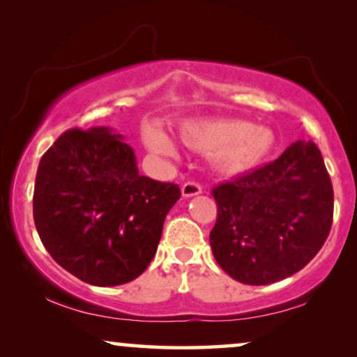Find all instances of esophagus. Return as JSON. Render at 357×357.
Returning a JSON list of instances; mask_svg holds the SVG:
<instances>
[{
	"mask_svg": "<svg viewBox=\"0 0 357 357\" xmlns=\"http://www.w3.org/2000/svg\"><path fill=\"white\" fill-rule=\"evenodd\" d=\"M201 192H202L201 184L196 183V181L184 183L183 188H181L183 197H192V196H197V194H201Z\"/></svg>",
	"mask_w": 357,
	"mask_h": 357,
	"instance_id": "34e87169",
	"label": "esophagus"
}]
</instances>
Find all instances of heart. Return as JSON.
Listing matches in <instances>:
<instances>
[{"mask_svg":"<svg viewBox=\"0 0 357 357\" xmlns=\"http://www.w3.org/2000/svg\"><path fill=\"white\" fill-rule=\"evenodd\" d=\"M184 145L197 151H212L218 165L229 171H245L260 165L272 151L275 137L267 126L250 125L238 119L188 120L179 126ZM145 145L160 155H174L168 135L151 125L143 132Z\"/></svg>","mask_w":357,"mask_h":357,"instance_id":"b5f03b06","label":"heart"}]
</instances>
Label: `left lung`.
Returning a JSON list of instances; mask_svg holds the SVG:
<instances>
[{"label":"left lung","mask_w":357,"mask_h":357,"mask_svg":"<svg viewBox=\"0 0 357 357\" xmlns=\"http://www.w3.org/2000/svg\"><path fill=\"white\" fill-rule=\"evenodd\" d=\"M218 220L209 242L225 273L268 285L300 272L323 247L333 224V184L313 142L212 189Z\"/></svg>","instance_id":"obj_1"}]
</instances>
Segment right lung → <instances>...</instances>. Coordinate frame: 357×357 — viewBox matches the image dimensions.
<instances>
[{
    "mask_svg": "<svg viewBox=\"0 0 357 357\" xmlns=\"http://www.w3.org/2000/svg\"><path fill=\"white\" fill-rule=\"evenodd\" d=\"M178 184L138 173L133 148L108 126L67 130L44 153L33 214L40 242L67 272L96 287L145 272Z\"/></svg>",
    "mask_w": 357,
    "mask_h": 357,
    "instance_id": "add662e5",
    "label": "right lung"
}]
</instances>
